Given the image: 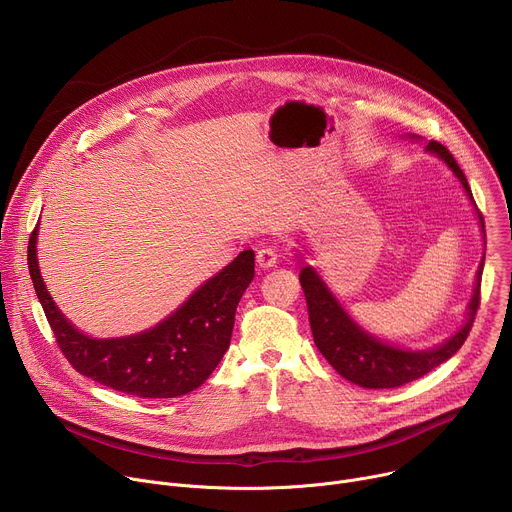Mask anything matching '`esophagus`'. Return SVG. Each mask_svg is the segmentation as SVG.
Here are the masks:
<instances>
[{
    "instance_id": "obj_1",
    "label": "esophagus",
    "mask_w": 512,
    "mask_h": 512,
    "mask_svg": "<svg viewBox=\"0 0 512 512\" xmlns=\"http://www.w3.org/2000/svg\"><path fill=\"white\" fill-rule=\"evenodd\" d=\"M277 263V253L271 247H263L257 251V265L261 269H271Z\"/></svg>"
}]
</instances>
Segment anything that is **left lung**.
Here are the masks:
<instances>
[{"mask_svg": "<svg viewBox=\"0 0 512 512\" xmlns=\"http://www.w3.org/2000/svg\"><path fill=\"white\" fill-rule=\"evenodd\" d=\"M405 139L419 141V135L409 133ZM425 152L440 158L452 174L462 184L468 200L476 208V202L472 198V190L468 186V180L460 166L456 164L454 156L444 148L442 143L429 141L425 145ZM478 225L484 235V221L482 214L476 208ZM486 243V235H484ZM300 261L304 263L300 271V283L306 294L308 302V314H310V326L314 334V342L318 350L324 354V358L332 364L338 375H342L346 381L364 387V389H393L401 387L405 383H411L435 367H440L442 362L452 358L464 344V340L470 334L478 304H480V279L484 269V257L478 265L476 279H474V291L472 298L466 306V318L458 332H454L450 338H446L442 344H435L431 348L411 350L401 348L397 344H391L387 340L377 338L369 330H364L340 304V300L334 296V291L328 287L324 277L316 271V267L308 265L304 261V255L298 253Z\"/></svg>", "mask_w": 512, "mask_h": 512, "instance_id": "8db88e82", "label": "left lung"}]
</instances>
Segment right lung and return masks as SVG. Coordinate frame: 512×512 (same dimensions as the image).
I'll list each match as a JSON object with an SVG mask.
<instances>
[{"label": "right lung", "mask_w": 512, "mask_h": 512, "mask_svg": "<svg viewBox=\"0 0 512 512\" xmlns=\"http://www.w3.org/2000/svg\"><path fill=\"white\" fill-rule=\"evenodd\" d=\"M36 243L38 227L28 245L30 277L72 369L95 383L141 399L180 397L210 377L231 344L237 306L255 277V253L241 251L156 326L129 336L93 338L72 324L48 294Z\"/></svg>", "instance_id": "1"}]
</instances>
